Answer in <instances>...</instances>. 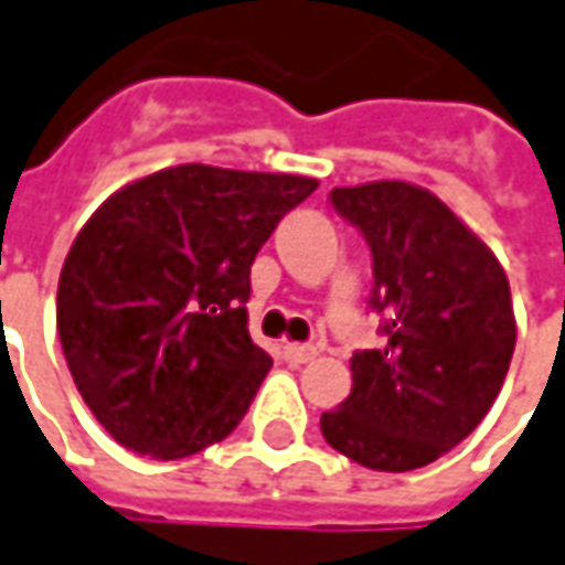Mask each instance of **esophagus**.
<instances>
[{"instance_id":"esophagus-1","label":"esophagus","mask_w":565,"mask_h":565,"mask_svg":"<svg viewBox=\"0 0 565 565\" xmlns=\"http://www.w3.org/2000/svg\"><path fill=\"white\" fill-rule=\"evenodd\" d=\"M282 358L289 363H295V366H298V363H310L317 358V348H310V344H286V348H282Z\"/></svg>"}]
</instances>
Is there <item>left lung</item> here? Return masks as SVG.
Wrapping results in <instances>:
<instances>
[{
    "instance_id": "left-lung-1",
    "label": "left lung",
    "mask_w": 565,
    "mask_h": 565,
    "mask_svg": "<svg viewBox=\"0 0 565 565\" xmlns=\"http://www.w3.org/2000/svg\"><path fill=\"white\" fill-rule=\"evenodd\" d=\"M373 255L382 348L354 351L351 395L320 416L348 460L407 472L460 445L491 411L516 348L507 274L482 238L419 185L329 192Z\"/></svg>"
}]
</instances>
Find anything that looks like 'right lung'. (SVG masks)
Here are the masks:
<instances>
[{"label":"right lung","mask_w":565,"mask_h":565,"mask_svg":"<svg viewBox=\"0 0 565 565\" xmlns=\"http://www.w3.org/2000/svg\"><path fill=\"white\" fill-rule=\"evenodd\" d=\"M313 189L310 177L180 164L86 221L58 279V339L117 445L180 460L236 429L274 366L248 335L252 264Z\"/></svg>","instance_id":"1"}]
</instances>
